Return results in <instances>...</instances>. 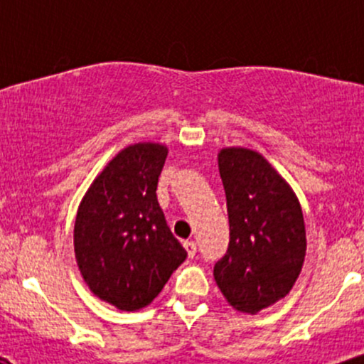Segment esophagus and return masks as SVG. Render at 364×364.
<instances>
[{
  "instance_id": "obj_1",
  "label": "esophagus",
  "mask_w": 364,
  "mask_h": 364,
  "mask_svg": "<svg viewBox=\"0 0 364 364\" xmlns=\"http://www.w3.org/2000/svg\"><path fill=\"white\" fill-rule=\"evenodd\" d=\"M183 246H185L188 257L193 258L195 255H196V243H195V241H185V243H183Z\"/></svg>"
}]
</instances>
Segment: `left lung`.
Returning a JSON list of instances; mask_svg holds the SVG:
<instances>
[{"mask_svg":"<svg viewBox=\"0 0 364 364\" xmlns=\"http://www.w3.org/2000/svg\"><path fill=\"white\" fill-rule=\"evenodd\" d=\"M229 217V245L214 265V279L236 310L258 313L294 286L306 253L301 205L258 152L219 154Z\"/></svg>","mask_w":364,"mask_h":364,"instance_id":"obj_1","label":"left lung"}]
</instances>
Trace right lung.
<instances>
[{
    "label": "right lung",
    "mask_w": 364,
    "mask_h": 364,
    "mask_svg": "<svg viewBox=\"0 0 364 364\" xmlns=\"http://www.w3.org/2000/svg\"><path fill=\"white\" fill-rule=\"evenodd\" d=\"M166 157L168 149L159 144L121 150L78 207V269L90 291L118 310L147 306L188 257L157 202Z\"/></svg>",
    "instance_id": "obj_1"
}]
</instances>
